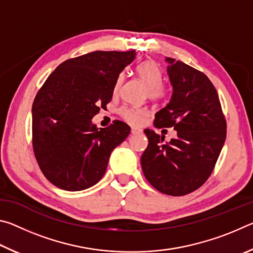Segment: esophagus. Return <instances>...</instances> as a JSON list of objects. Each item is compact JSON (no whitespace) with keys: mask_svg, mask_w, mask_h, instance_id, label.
I'll return each instance as SVG.
<instances>
[{"mask_svg":"<svg viewBox=\"0 0 253 253\" xmlns=\"http://www.w3.org/2000/svg\"><path fill=\"white\" fill-rule=\"evenodd\" d=\"M143 130L142 129H139V128H136V127H131V134H134V135H136V134H140V132H142Z\"/></svg>","mask_w":253,"mask_h":253,"instance_id":"esophagus-1","label":"esophagus"}]
</instances>
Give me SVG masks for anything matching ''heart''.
Masks as SVG:
<instances>
[{"label":"heart","instance_id":"b5f03b06","mask_svg":"<svg viewBox=\"0 0 253 253\" xmlns=\"http://www.w3.org/2000/svg\"><path fill=\"white\" fill-rule=\"evenodd\" d=\"M136 74L139 77V79L147 85V96L153 100L163 99L166 95V88L163 84L162 81V72L160 68L154 61L146 60L142 63H139L136 68ZM124 81V75L118 77V79L115 84L114 91L117 92L121 89ZM122 116L124 119L131 124V125H139L146 117L147 111L145 108L140 107H131V108H123L121 110Z\"/></svg>","mask_w":253,"mask_h":253}]
</instances>
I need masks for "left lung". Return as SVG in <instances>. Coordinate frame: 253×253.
I'll return each mask as SVG.
<instances>
[{"instance_id":"obj_1","label":"left lung","mask_w":253,"mask_h":253,"mask_svg":"<svg viewBox=\"0 0 253 253\" xmlns=\"http://www.w3.org/2000/svg\"><path fill=\"white\" fill-rule=\"evenodd\" d=\"M172 96L157 111L155 127H174L176 138L145 129L148 146L140 163L145 177L162 193L181 196L199 188L211 175L226 136L217 92L207 76L182 61L166 58Z\"/></svg>"}]
</instances>
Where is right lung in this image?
<instances>
[{
	"instance_id": "obj_1",
	"label": "right lung",
	"mask_w": 253,
	"mask_h": 253,
	"mask_svg": "<svg viewBox=\"0 0 253 253\" xmlns=\"http://www.w3.org/2000/svg\"><path fill=\"white\" fill-rule=\"evenodd\" d=\"M135 51H95L57 67L32 105L33 151L48 181L65 191H83L104 176L111 152L130 132L116 121L92 123L113 98L119 74Z\"/></svg>"
}]
</instances>
